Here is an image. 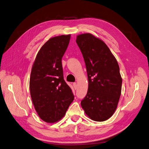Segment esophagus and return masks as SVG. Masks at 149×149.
<instances>
[{"mask_svg":"<svg viewBox=\"0 0 149 149\" xmlns=\"http://www.w3.org/2000/svg\"><path fill=\"white\" fill-rule=\"evenodd\" d=\"M73 87H74V89H77V84H76V83H73Z\"/></svg>","mask_w":149,"mask_h":149,"instance_id":"34e87169","label":"esophagus"}]
</instances>
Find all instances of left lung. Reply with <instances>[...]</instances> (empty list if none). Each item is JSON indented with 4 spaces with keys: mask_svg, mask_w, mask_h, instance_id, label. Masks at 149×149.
Listing matches in <instances>:
<instances>
[{
    "mask_svg": "<svg viewBox=\"0 0 149 149\" xmlns=\"http://www.w3.org/2000/svg\"><path fill=\"white\" fill-rule=\"evenodd\" d=\"M76 42L86 67L88 89L81 102L85 114L102 122L113 115L122 89V78L116 58L100 38L91 33L78 35Z\"/></svg>",
    "mask_w": 149,
    "mask_h": 149,
    "instance_id": "8db88e82",
    "label": "left lung"
}]
</instances>
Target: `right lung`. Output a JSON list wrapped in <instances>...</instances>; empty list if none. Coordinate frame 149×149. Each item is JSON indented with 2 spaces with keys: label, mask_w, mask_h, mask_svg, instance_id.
I'll return each mask as SVG.
<instances>
[{
  "label": "right lung",
  "mask_w": 149,
  "mask_h": 149,
  "mask_svg": "<svg viewBox=\"0 0 149 149\" xmlns=\"http://www.w3.org/2000/svg\"><path fill=\"white\" fill-rule=\"evenodd\" d=\"M71 35L49 38L40 48L33 62L30 78V92L40 119L55 123L66 114L74 96L65 81L61 63Z\"/></svg>",
  "instance_id": "1"
}]
</instances>
